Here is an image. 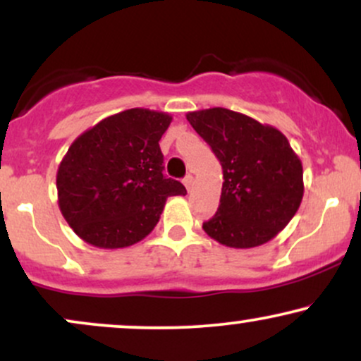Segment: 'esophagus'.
<instances>
[{"label": "esophagus", "mask_w": 361, "mask_h": 361, "mask_svg": "<svg viewBox=\"0 0 361 361\" xmlns=\"http://www.w3.org/2000/svg\"><path fill=\"white\" fill-rule=\"evenodd\" d=\"M192 183H193V176H192V175H186V176L183 178V185L186 186V190L192 188Z\"/></svg>", "instance_id": "esophagus-1"}]
</instances>
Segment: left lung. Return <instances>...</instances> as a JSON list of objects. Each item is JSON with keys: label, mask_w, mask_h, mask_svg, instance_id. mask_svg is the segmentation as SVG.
Wrapping results in <instances>:
<instances>
[{"label": "left lung", "mask_w": 361, "mask_h": 361, "mask_svg": "<svg viewBox=\"0 0 361 361\" xmlns=\"http://www.w3.org/2000/svg\"><path fill=\"white\" fill-rule=\"evenodd\" d=\"M186 120L222 164L221 204L204 222L205 233L241 250L275 238L299 210L304 195L302 163L287 137L227 109L190 111Z\"/></svg>", "instance_id": "8db88e82"}]
</instances>
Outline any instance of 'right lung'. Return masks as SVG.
Returning a JSON list of instances; mask_svg holds the SVG:
<instances>
[{
    "instance_id": "add662e5",
    "label": "right lung",
    "mask_w": 361,
    "mask_h": 361,
    "mask_svg": "<svg viewBox=\"0 0 361 361\" xmlns=\"http://www.w3.org/2000/svg\"><path fill=\"white\" fill-rule=\"evenodd\" d=\"M169 123L163 111L130 109L71 144L57 169V197L82 241L103 250L132 246L154 229L168 197L186 195L163 175L159 140Z\"/></svg>"
}]
</instances>
